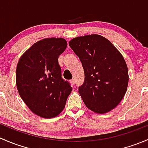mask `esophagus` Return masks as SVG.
Wrapping results in <instances>:
<instances>
[{
    "instance_id": "esophagus-1",
    "label": "esophagus",
    "mask_w": 148,
    "mask_h": 148,
    "mask_svg": "<svg viewBox=\"0 0 148 148\" xmlns=\"http://www.w3.org/2000/svg\"><path fill=\"white\" fill-rule=\"evenodd\" d=\"M70 83H71V85H74V84H75V82H74V79H71V80H70Z\"/></svg>"
}]
</instances>
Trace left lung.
<instances>
[{
    "label": "left lung",
    "instance_id": "obj_1",
    "mask_svg": "<svg viewBox=\"0 0 148 148\" xmlns=\"http://www.w3.org/2000/svg\"><path fill=\"white\" fill-rule=\"evenodd\" d=\"M69 44L82 64L85 78L79 93L86 107L98 114L115 108L129 82L127 66L120 52L98 34L76 37Z\"/></svg>",
    "mask_w": 148,
    "mask_h": 148
}]
</instances>
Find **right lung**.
I'll return each instance as SVG.
<instances>
[{
  "label": "right lung",
  "mask_w": 148,
  "mask_h": 148,
  "mask_svg": "<svg viewBox=\"0 0 148 148\" xmlns=\"http://www.w3.org/2000/svg\"><path fill=\"white\" fill-rule=\"evenodd\" d=\"M63 38H46L23 53L16 67L19 95L32 112L44 118L59 115L72 88L62 78L59 56L66 49Z\"/></svg>",
  "instance_id": "right-lung-1"
}]
</instances>
